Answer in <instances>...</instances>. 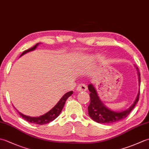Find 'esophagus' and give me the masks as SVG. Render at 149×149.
<instances>
[{"label":"esophagus","mask_w":149,"mask_h":149,"mask_svg":"<svg viewBox=\"0 0 149 149\" xmlns=\"http://www.w3.org/2000/svg\"><path fill=\"white\" fill-rule=\"evenodd\" d=\"M87 90V86L84 84H80L77 87V90L78 91H85Z\"/></svg>","instance_id":"obj_1"}]
</instances>
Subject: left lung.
I'll return each instance as SVG.
<instances>
[{
  "mask_svg": "<svg viewBox=\"0 0 149 149\" xmlns=\"http://www.w3.org/2000/svg\"><path fill=\"white\" fill-rule=\"evenodd\" d=\"M136 69L139 76V81H140V73L139 72V70L137 66ZM88 87V90L90 91V103L88 107V114L94 121L101 123H115L126 118L138 102L139 96H140V91H139L136 99L135 100L134 104L129 109L121 112H115L107 109L102 103L99 99V97L97 95L95 89L92 84H89Z\"/></svg>",
  "mask_w": 149,
  "mask_h": 149,
  "instance_id": "1",
  "label": "left lung"
}]
</instances>
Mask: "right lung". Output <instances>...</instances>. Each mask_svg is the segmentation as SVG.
<instances>
[{
	"label": "right lung",
	"mask_w": 149,
	"mask_h": 149,
	"mask_svg": "<svg viewBox=\"0 0 149 149\" xmlns=\"http://www.w3.org/2000/svg\"><path fill=\"white\" fill-rule=\"evenodd\" d=\"M38 44L39 43H37L34 47H33L32 48L25 50V51L23 52V53H22L20 55V56L24 55V54H26L28 52H30V51H31V50H33L35 49ZM72 94H73L72 91H69V92L65 93L64 95H63V97L61 98V100L59 101V102L51 110H50L48 113H45V115L40 116L39 117H31V116L24 115L20 112H18V113H19V115H20L24 120H26V121L29 122L30 123H35V124H38V125L46 124V123H48L50 122L53 121L54 120H55L57 117L59 116L60 113L61 112L63 107H64V106H65L66 100H67L68 98L69 97H70Z\"/></svg>",
	"instance_id": "add662e5"
}]
</instances>
